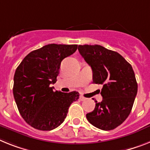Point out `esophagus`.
<instances>
[{
  "label": "esophagus",
  "instance_id": "34e87169",
  "mask_svg": "<svg viewBox=\"0 0 150 150\" xmlns=\"http://www.w3.org/2000/svg\"><path fill=\"white\" fill-rule=\"evenodd\" d=\"M87 98H85V97H83V96H80V100H81V101H84V100H86Z\"/></svg>",
  "mask_w": 150,
  "mask_h": 150
}]
</instances>
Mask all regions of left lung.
Wrapping results in <instances>:
<instances>
[{"instance_id":"obj_1","label":"left lung","mask_w":150,"mask_h":150,"mask_svg":"<svg viewBox=\"0 0 150 150\" xmlns=\"http://www.w3.org/2000/svg\"><path fill=\"white\" fill-rule=\"evenodd\" d=\"M79 51L91 67L93 83L101 84V102L86 114L90 124L111 130L128 117L137 94V82L131 65L117 52L100 45H80ZM94 100V98H93Z\"/></svg>"}]
</instances>
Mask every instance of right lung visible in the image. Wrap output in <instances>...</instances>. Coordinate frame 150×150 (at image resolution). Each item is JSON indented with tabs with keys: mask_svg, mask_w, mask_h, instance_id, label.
I'll list each match as a JSON object with an SVG mask.
<instances>
[{
	"mask_svg": "<svg viewBox=\"0 0 150 150\" xmlns=\"http://www.w3.org/2000/svg\"><path fill=\"white\" fill-rule=\"evenodd\" d=\"M78 45L48 44L33 50L23 59L13 77V93L25 121L35 129L52 130L63 123L69 108L79 93L53 91L62 61L71 56Z\"/></svg>",
	"mask_w": 150,
	"mask_h": 150,
	"instance_id": "right-lung-1",
	"label": "right lung"
}]
</instances>
